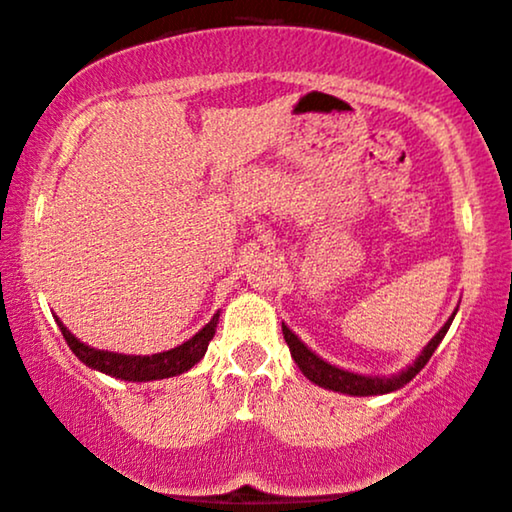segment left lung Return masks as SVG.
I'll return each instance as SVG.
<instances>
[{
	"mask_svg": "<svg viewBox=\"0 0 512 512\" xmlns=\"http://www.w3.org/2000/svg\"><path fill=\"white\" fill-rule=\"evenodd\" d=\"M453 317L441 326V331L432 338V341H429V346L422 350V355L417 357V360L412 362V365L405 369V372H400L391 379L362 377V374H353V372H346V369H338L334 365H329V362H324L322 357L312 353V350L307 348L305 343L300 341V338L295 336L286 324H283V338H286L288 348H291L295 365L300 367V372H303L310 381H315V384L324 386V389L350 393V396H377V393H389V391L400 389V386L408 384V381L415 377V374H420V369L427 365L429 357L434 355V350L439 348L443 336H446V331H448V326H451Z\"/></svg>",
	"mask_w": 512,
	"mask_h": 512,
	"instance_id": "obj_1",
	"label": "left lung"
}]
</instances>
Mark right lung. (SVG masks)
Returning <instances> with one entry per match:
<instances>
[{"mask_svg": "<svg viewBox=\"0 0 512 512\" xmlns=\"http://www.w3.org/2000/svg\"><path fill=\"white\" fill-rule=\"evenodd\" d=\"M219 315L209 319V324L202 326L190 341L183 346L166 350V353L157 355H121V353H109V350H97L80 343L76 336L61 324L57 319L61 334H64L69 348L76 353L78 360H83L88 367L100 369V372L109 374V377L126 379V381H150V379H166L176 377V374L188 372L190 367L197 365L202 360V355L207 353L209 341H212L214 331H217Z\"/></svg>", "mask_w": 512, "mask_h": 512, "instance_id": "1", "label": "right lung"}]
</instances>
